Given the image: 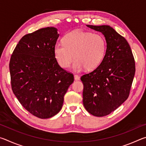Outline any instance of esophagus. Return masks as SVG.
Listing matches in <instances>:
<instances>
[{
    "mask_svg": "<svg viewBox=\"0 0 146 146\" xmlns=\"http://www.w3.org/2000/svg\"><path fill=\"white\" fill-rule=\"evenodd\" d=\"M74 79H75V80H78L80 79V77H79L78 75H74Z\"/></svg>",
    "mask_w": 146,
    "mask_h": 146,
    "instance_id": "1",
    "label": "esophagus"
}]
</instances>
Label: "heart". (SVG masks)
Segmentation results:
<instances>
[{
  "instance_id": "b5f03b06",
  "label": "heart",
  "mask_w": 146,
  "mask_h": 146,
  "mask_svg": "<svg viewBox=\"0 0 146 146\" xmlns=\"http://www.w3.org/2000/svg\"><path fill=\"white\" fill-rule=\"evenodd\" d=\"M62 44L54 47V55L60 67L67 69L74 61L73 69L80 71L97 68L106 55L107 43L102 35L91 32L74 31L62 38Z\"/></svg>"
}]
</instances>
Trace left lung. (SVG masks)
<instances>
[{"mask_svg": "<svg viewBox=\"0 0 146 146\" xmlns=\"http://www.w3.org/2000/svg\"><path fill=\"white\" fill-rule=\"evenodd\" d=\"M104 36L107 48L102 63L81 76L84 84L83 104L96 117L114 111L127 99L135 73V63L124 37L110 26L86 25Z\"/></svg>", "mask_w": 146, "mask_h": 146, "instance_id": "1", "label": "left lung"}]
</instances>
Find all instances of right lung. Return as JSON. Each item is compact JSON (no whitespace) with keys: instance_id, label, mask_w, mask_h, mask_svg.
Returning a JSON list of instances; mask_svg holds the SVG:
<instances>
[{"instance_id":"obj_1","label":"right lung","mask_w":146,"mask_h":146,"mask_svg":"<svg viewBox=\"0 0 146 146\" xmlns=\"http://www.w3.org/2000/svg\"><path fill=\"white\" fill-rule=\"evenodd\" d=\"M57 31L47 27L24 35L9 62L14 95L27 111L43 119L60 111L64 95L74 81L73 74L58 65L54 55Z\"/></svg>"}]
</instances>
